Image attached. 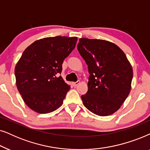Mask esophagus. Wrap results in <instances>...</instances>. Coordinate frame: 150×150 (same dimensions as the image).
I'll list each match as a JSON object with an SVG mask.
<instances>
[{
	"instance_id": "1",
	"label": "esophagus",
	"mask_w": 150,
	"mask_h": 150,
	"mask_svg": "<svg viewBox=\"0 0 150 150\" xmlns=\"http://www.w3.org/2000/svg\"><path fill=\"white\" fill-rule=\"evenodd\" d=\"M79 83H80V82H79V81H75V82L72 83V84H73V86H77L78 85Z\"/></svg>"
}]
</instances>
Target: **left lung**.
I'll list each match as a JSON object with an SVG mask.
<instances>
[{
	"label": "left lung",
	"instance_id": "left-lung-1",
	"mask_svg": "<svg viewBox=\"0 0 150 150\" xmlns=\"http://www.w3.org/2000/svg\"><path fill=\"white\" fill-rule=\"evenodd\" d=\"M79 54L90 74L83 104L95 115L108 116L118 110L131 89L133 71L126 55L110 42L80 38Z\"/></svg>",
	"mask_w": 150,
	"mask_h": 150
}]
</instances>
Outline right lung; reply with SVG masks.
Here are the masks:
<instances>
[{"instance_id":"obj_1","label":"right lung","mask_w":150,"mask_h":150,"mask_svg":"<svg viewBox=\"0 0 150 150\" xmlns=\"http://www.w3.org/2000/svg\"><path fill=\"white\" fill-rule=\"evenodd\" d=\"M76 37L55 36L29 46L15 68L17 88L26 104L38 113L56 110L71 87L59 74L62 64L75 49Z\"/></svg>"}]
</instances>
